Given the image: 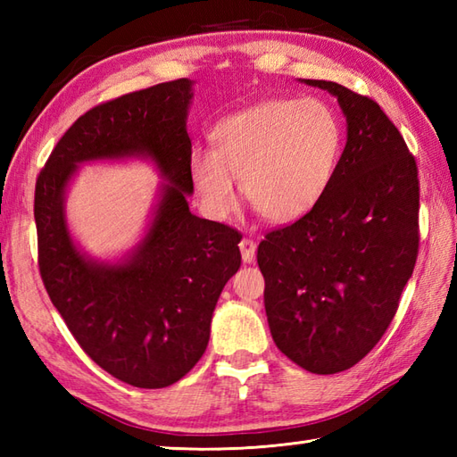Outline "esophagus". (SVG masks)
Returning <instances> with one entry per match:
<instances>
[{
  "label": "esophagus",
  "mask_w": 457,
  "mask_h": 457,
  "mask_svg": "<svg viewBox=\"0 0 457 457\" xmlns=\"http://www.w3.org/2000/svg\"><path fill=\"white\" fill-rule=\"evenodd\" d=\"M239 249H241V257H244L245 263H251V261H255V253H257V244L253 239L244 237L239 241Z\"/></svg>",
  "instance_id": "obj_1"
}]
</instances>
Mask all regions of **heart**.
<instances>
[{
	"instance_id": "b5f03b06",
	"label": "heart",
	"mask_w": 457,
	"mask_h": 457,
	"mask_svg": "<svg viewBox=\"0 0 457 457\" xmlns=\"http://www.w3.org/2000/svg\"><path fill=\"white\" fill-rule=\"evenodd\" d=\"M344 131L318 98L265 100L213 125L212 149L190 153V179L212 218L237 206V182L261 216L290 223L312 212L334 180Z\"/></svg>"
}]
</instances>
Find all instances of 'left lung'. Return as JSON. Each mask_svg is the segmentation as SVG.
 I'll use <instances>...</instances> for the list:
<instances>
[{"label":"left lung","instance_id":"left-lung-1","mask_svg":"<svg viewBox=\"0 0 457 457\" xmlns=\"http://www.w3.org/2000/svg\"><path fill=\"white\" fill-rule=\"evenodd\" d=\"M334 94L347 143L326 196L304 218L269 231L257 249L270 336L316 375L345 371L371 352L399 308L419 257V167L375 100Z\"/></svg>","mask_w":457,"mask_h":457}]
</instances>
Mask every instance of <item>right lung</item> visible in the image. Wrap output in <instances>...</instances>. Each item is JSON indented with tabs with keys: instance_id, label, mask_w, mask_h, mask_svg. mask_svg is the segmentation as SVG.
Returning a JSON list of instances; mask_svg holds the SVG:
<instances>
[{
	"instance_id": "obj_1",
	"label": "right lung",
	"mask_w": 457,
	"mask_h": 457,
	"mask_svg": "<svg viewBox=\"0 0 457 457\" xmlns=\"http://www.w3.org/2000/svg\"><path fill=\"white\" fill-rule=\"evenodd\" d=\"M192 82L179 79L94 105L38 172V273L51 303L94 363L139 389L180 381L208 347L221 288L241 265L237 229L188 210ZM149 156L168 180L148 236L123 264L75 249L63 220L65 184L79 162Z\"/></svg>"
}]
</instances>
